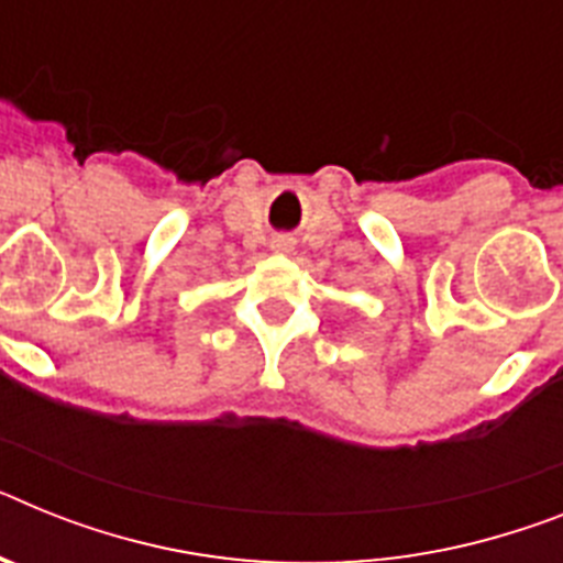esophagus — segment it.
I'll return each instance as SVG.
<instances>
[{"instance_id": "1", "label": "esophagus", "mask_w": 563, "mask_h": 563, "mask_svg": "<svg viewBox=\"0 0 563 563\" xmlns=\"http://www.w3.org/2000/svg\"><path fill=\"white\" fill-rule=\"evenodd\" d=\"M272 249H274V252H289L291 238H286V234H277V238L272 240Z\"/></svg>"}]
</instances>
